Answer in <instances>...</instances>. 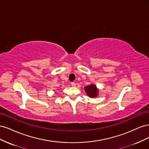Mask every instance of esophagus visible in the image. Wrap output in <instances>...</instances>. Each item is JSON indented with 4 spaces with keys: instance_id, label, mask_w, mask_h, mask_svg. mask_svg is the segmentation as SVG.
Here are the masks:
<instances>
[{
    "instance_id": "obj_1",
    "label": "esophagus",
    "mask_w": 149,
    "mask_h": 149,
    "mask_svg": "<svg viewBox=\"0 0 149 149\" xmlns=\"http://www.w3.org/2000/svg\"><path fill=\"white\" fill-rule=\"evenodd\" d=\"M76 83H74V82H72L71 83V86H73V87H75L76 86Z\"/></svg>"
}]
</instances>
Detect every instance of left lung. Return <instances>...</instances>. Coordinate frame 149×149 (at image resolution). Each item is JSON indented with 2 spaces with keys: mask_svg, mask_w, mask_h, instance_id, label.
<instances>
[{
  "mask_svg": "<svg viewBox=\"0 0 149 149\" xmlns=\"http://www.w3.org/2000/svg\"><path fill=\"white\" fill-rule=\"evenodd\" d=\"M86 93L90 97H96L98 93V90L96 89V86L94 84L87 86L85 87Z\"/></svg>",
  "mask_w": 149,
  "mask_h": 149,
  "instance_id": "left-lung-1",
  "label": "left lung"
}]
</instances>
